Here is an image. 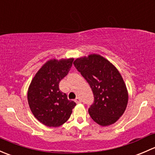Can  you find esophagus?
<instances>
[{"label": "esophagus", "mask_w": 155, "mask_h": 155, "mask_svg": "<svg viewBox=\"0 0 155 155\" xmlns=\"http://www.w3.org/2000/svg\"><path fill=\"white\" fill-rule=\"evenodd\" d=\"M75 102H76V104H79V103L82 102V100H81V98L79 97H77L75 99Z\"/></svg>", "instance_id": "1"}]
</instances>
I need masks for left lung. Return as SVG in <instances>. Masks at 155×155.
I'll return each instance as SVG.
<instances>
[{
  "label": "left lung",
  "instance_id": "left-lung-1",
  "mask_svg": "<svg viewBox=\"0 0 155 155\" xmlns=\"http://www.w3.org/2000/svg\"><path fill=\"white\" fill-rule=\"evenodd\" d=\"M73 64L93 92L94 103L88 109L92 119L102 126L116 122L125 111L128 101L127 90L118 70L96 54L77 58Z\"/></svg>",
  "mask_w": 155,
  "mask_h": 155
}]
</instances>
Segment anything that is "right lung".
I'll return each instance as SVG.
<instances>
[{
	"label": "right lung",
	"instance_id": "right-lung-1",
	"mask_svg": "<svg viewBox=\"0 0 155 155\" xmlns=\"http://www.w3.org/2000/svg\"><path fill=\"white\" fill-rule=\"evenodd\" d=\"M73 58L52 59L39 70L31 81L28 101L33 115L48 127H59L70 117L76 105L59 89V82L68 74Z\"/></svg>",
	"mask_w": 155,
	"mask_h": 155
}]
</instances>
